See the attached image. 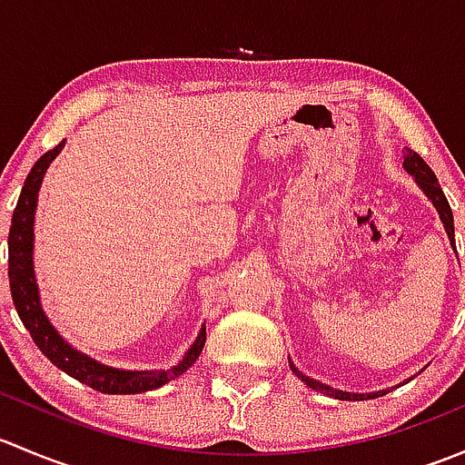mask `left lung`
<instances>
[{
	"label": "left lung",
	"mask_w": 465,
	"mask_h": 465,
	"mask_svg": "<svg viewBox=\"0 0 465 465\" xmlns=\"http://www.w3.org/2000/svg\"><path fill=\"white\" fill-rule=\"evenodd\" d=\"M405 168L407 173H411V175L416 177V182H419L420 189L425 191V195H428L430 200H432V204L436 206V211H439L440 220H443L445 224V232H448V238L452 241L454 245V218H452V209H450L448 204V198L443 195V191H440L439 186V180H436V175L432 173V168L428 166V163L423 162V157H420L419 153H414V150L405 148ZM290 369H292L294 373H297L299 378L303 380V382L308 384L311 389H317V391L326 393V396H332L337 398V401H367V398H378V396H384L387 391H376V393H349V391H337V389L328 387V384H322L317 382V380L308 378V376H302V373L294 369V364H290Z\"/></svg>",
	"instance_id": "obj_1"
}]
</instances>
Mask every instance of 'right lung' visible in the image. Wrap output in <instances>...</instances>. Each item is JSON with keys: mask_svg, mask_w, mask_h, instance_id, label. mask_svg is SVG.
<instances>
[{"mask_svg": "<svg viewBox=\"0 0 465 465\" xmlns=\"http://www.w3.org/2000/svg\"><path fill=\"white\" fill-rule=\"evenodd\" d=\"M63 145L64 142H60L55 148L46 150V153L33 163L31 173L26 175L25 186H22V193L20 200H17L15 211H13L11 232H8V281H11L13 303H15L17 315H20L26 331L31 332L37 349H40L55 367L63 369L64 373L81 380L87 387L96 389V391L101 393L153 391V389L166 384L168 380L182 376V373L200 358L206 341L204 328L200 331L198 340L193 341L189 353L184 355V360H182L177 367L168 369V371H119V369L98 364L96 360L87 358V355L72 349V346L55 332V328L51 326L49 320H46L45 311H42L40 306L35 274H33V213H35L37 191H40L45 171L49 168V163L54 162L55 154L63 150Z\"/></svg>", "mask_w": 465, "mask_h": 465, "instance_id": "add662e5", "label": "right lung"}]
</instances>
